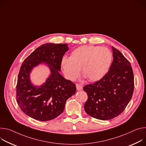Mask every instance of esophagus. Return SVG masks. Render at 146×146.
Returning <instances> with one entry per match:
<instances>
[{
    "label": "esophagus",
    "instance_id": "1",
    "mask_svg": "<svg viewBox=\"0 0 146 146\" xmlns=\"http://www.w3.org/2000/svg\"><path fill=\"white\" fill-rule=\"evenodd\" d=\"M83 88V85L80 84H76V89L77 90H82Z\"/></svg>",
    "mask_w": 146,
    "mask_h": 146
}]
</instances>
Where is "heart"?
<instances>
[{
  "label": "heart",
  "mask_w": 146,
  "mask_h": 146,
  "mask_svg": "<svg viewBox=\"0 0 146 146\" xmlns=\"http://www.w3.org/2000/svg\"><path fill=\"white\" fill-rule=\"evenodd\" d=\"M113 55L107 48L83 45L73 50L70 57L64 56L61 66L66 77L74 81L83 74L90 81L96 82L107 74L111 66Z\"/></svg>",
  "instance_id": "obj_1"
}]
</instances>
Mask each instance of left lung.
Here are the masks:
<instances>
[{
	"label": "left lung",
	"instance_id": "8db88e82",
	"mask_svg": "<svg viewBox=\"0 0 146 146\" xmlns=\"http://www.w3.org/2000/svg\"><path fill=\"white\" fill-rule=\"evenodd\" d=\"M113 60L108 72L100 80L86 85L88 99L84 110L92 117L106 121L120 115L130 102L134 91V76L129 61L112 47Z\"/></svg>",
	"mask_w": 146,
	"mask_h": 146
}]
</instances>
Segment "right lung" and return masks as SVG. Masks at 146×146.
<instances>
[{"label":"right lung","mask_w":146,"mask_h":146,"mask_svg":"<svg viewBox=\"0 0 146 146\" xmlns=\"http://www.w3.org/2000/svg\"><path fill=\"white\" fill-rule=\"evenodd\" d=\"M68 50L66 44H45L23 62L17 78L16 101L29 116L39 121L52 120L63 112L66 100L75 94V84L59 73L62 59ZM43 62L50 67L51 74L43 85L34 86L29 80V73Z\"/></svg>","instance_id":"1"}]
</instances>
